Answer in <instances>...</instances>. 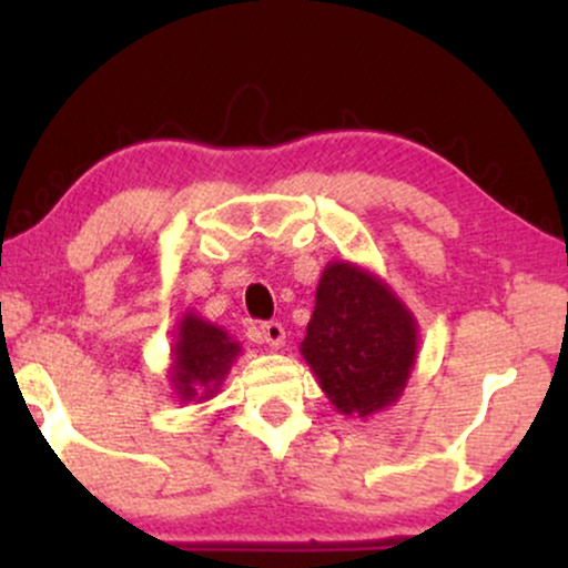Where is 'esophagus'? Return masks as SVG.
Returning <instances> with one entry per match:
<instances>
[{
	"mask_svg": "<svg viewBox=\"0 0 568 568\" xmlns=\"http://www.w3.org/2000/svg\"><path fill=\"white\" fill-rule=\"evenodd\" d=\"M258 338L264 344H270L272 349H277L285 344V328L280 323H262L258 325Z\"/></svg>",
	"mask_w": 568,
	"mask_h": 568,
	"instance_id": "1",
	"label": "esophagus"
}]
</instances>
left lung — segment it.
<instances>
[{"label":"left lung","mask_w":568,"mask_h":568,"mask_svg":"<svg viewBox=\"0 0 568 568\" xmlns=\"http://www.w3.org/2000/svg\"><path fill=\"white\" fill-rule=\"evenodd\" d=\"M302 355L338 414L368 419L400 400L419 355V323L379 275L328 262Z\"/></svg>","instance_id":"left-lung-1"}]
</instances>
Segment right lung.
<instances>
[{"instance_id": "right-lung-1", "label": "right lung", "mask_w": 568, "mask_h": 568, "mask_svg": "<svg viewBox=\"0 0 568 568\" xmlns=\"http://www.w3.org/2000/svg\"><path fill=\"white\" fill-rule=\"evenodd\" d=\"M240 352V342H234L221 325L202 321L197 312L186 310L171 344L168 379L173 395L181 403H205L216 397Z\"/></svg>"}]
</instances>
